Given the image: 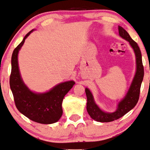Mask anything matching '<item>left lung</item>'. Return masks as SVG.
Here are the masks:
<instances>
[{
	"mask_svg": "<svg viewBox=\"0 0 150 150\" xmlns=\"http://www.w3.org/2000/svg\"><path fill=\"white\" fill-rule=\"evenodd\" d=\"M118 30L120 36L128 42L134 51L136 56V71L128 91L123 99H122L121 101L118 103L117 109L114 112H105L100 109L99 106L96 104L92 92L88 88H86L85 92L87 97V112L93 120L100 122L114 121L120 118L132 109H133L138 102L141 84L144 78V66L142 64L141 51L139 50L138 45L136 42L132 40L127 31L122 26H118Z\"/></svg>",
	"mask_w": 150,
	"mask_h": 150,
	"instance_id": "obj_1",
	"label": "left lung"
}]
</instances>
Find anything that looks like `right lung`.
Wrapping results in <instances>:
<instances>
[{
    "mask_svg": "<svg viewBox=\"0 0 150 150\" xmlns=\"http://www.w3.org/2000/svg\"><path fill=\"white\" fill-rule=\"evenodd\" d=\"M34 31L30 30L14 49L11 58L10 86L18 111L33 121L43 124L58 122L62 115V104L65 95L73 87V80L60 83L48 92L36 93L24 84L20 73L18 54L25 39Z\"/></svg>",
    "mask_w": 150,
    "mask_h": 150,
    "instance_id": "right-lung-1",
    "label": "right lung"
}]
</instances>
